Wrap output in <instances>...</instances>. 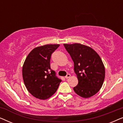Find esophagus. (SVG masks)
I'll return each mask as SVG.
<instances>
[{"label":"esophagus","mask_w":123,"mask_h":123,"mask_svg":"<svg viewBox=\"0 0 123 123\" xmlns=\"http://www.w3.org/2000/svg\"><path fill=\"white\" fill-rule=\"evenodd\" d=\"M70 74H67L66 76L65 77V78L66 79H68L69 78H70Z\"/></svg>","instance_id":"34e87169"}]
</instances>
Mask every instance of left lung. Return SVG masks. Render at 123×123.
<instances>
[{
  "label": "left lung",
  "instance_id": "obj_1",
  "mask_svg": "<svg viewBox=\"0 0 123 123\" xmlns=\"http://www.w3.org/2000/svg\"><path fill=\"white\" fill-rule=\"evenodd\" d=\"M74 62L78 83L73 88L77 95L89 98L97 93L102 86L105 77L103 62L95 50L79 43L64 44Z\"/></svg>",
  "mask_w": 123,
  "mask_h": 123
}]
</instances>
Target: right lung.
<instances>
[{
	"instance_id": "obj_1",
	"label": "right lung",
	"mask_w": 123,
	"mask_h": 123,
	"mask_svg": "<svg viewBox=\"0 0 123 123\" xmlns=\"http://www.w3.org/2000/svg\"><path fill=\"white\" fill-rule=\"evenodd\" d=\"M59 44H48L31 50L22 67L25 85L33 96L40 100L49 98L58 90L61 80L50 68L51 54Z\"/></svg>"
}]
</instances>
